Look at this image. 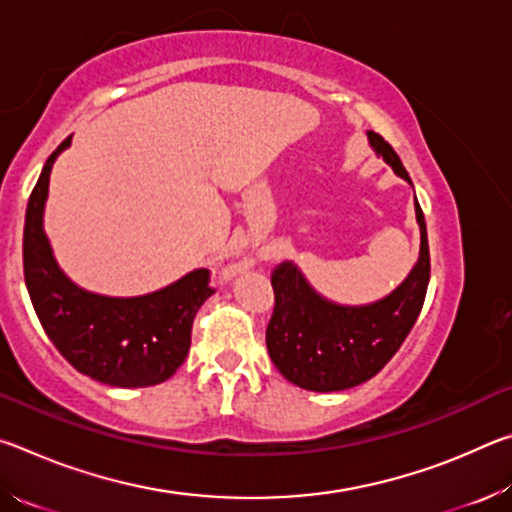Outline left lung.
<instances>
[{"instance_id":"obj_1","label":"left lung","mask_w":512,"mask_h":512,"mask_svg":"<svg viewBox=\"0 0 512 512\" xmlns=\"http://www.w3.org/2000/svg\"><path fill=\"white\" fill-rule=\"evenodd\" d=\"M368 140L395 173L409 180L402 160L379 133ZM420 223V259L391 296L366 307H339L318 296L291 262L271 273L275 305L266 327V348L275 368L291 384L329 393L359 386L391 361L418 318L431 275L427 223L415 198Z\"/></svg>"}]
</instances>
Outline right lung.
I'll return each instance as SVG.
<instances>
[{
	"label": "right lung",
	"mask_w": 512,
	"mask_h": 512,
	"mask_svg": "<svg viewBox=\"0 0 512 512\" xmlns=\"http://www.w3.org/2000/svg\"><path fill=\"white\" fill-rule=\"evenodd\" d=\"M69 142L49 155L27 205L22 259L33 309L56 350L83 375L119 388L160 384L187 357L196 311L214 293L210 271L198 268L142 298H106L69 282L42 230L49 173Z\"/></svg>",
	"instance_id": "obj_1"
}]
</instances>
